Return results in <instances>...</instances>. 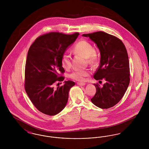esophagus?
Segmentation results:
<instances>
[{"label": "esophagus", "mask_w": 149, "mask_h": 149, "mask_svg": "<svg viewBox=\"0 0 149 149\" xmlns=\"http://www.w3.org/2000/svg\"><path fill=\"white\" fill-rule=\"evenodd\" d=\"M77 84L79 86H84L85 85V83H78Z\"/></svg>", "instance_id": "34e87169"}]
</instances>
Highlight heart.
<instances>
[{
    "label": "heart",
    "instance_id": "b5f03b06",
    "mask_svg": "<svg viewBox=\"0 0 149 149\" xmlns=\"http://www.w3.org/2000/svg\"><path fill=\"white\" fill-rule=\"evenodd\" d=\"M75 54L82 55L86 58L89 64H94L97 60L96 52L92 45L85 40H81L78 42L72 49ZM61 64L65 69H69L71 66V58L70 55L64 54L61 57ZM91 72L88 70H75L72 72L69 77L72 79L80 82L85 81V78L90 75Z\"/></svg>",
    "mask_w": 149,
    "mask_h": 149
}]
</instances>
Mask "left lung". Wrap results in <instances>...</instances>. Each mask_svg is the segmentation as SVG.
<instances>
[{
    "label": "left lung",
    "mask_w": 149,
    "mask_h": 149,
    "mask_svg": "<svg viewBox=\"0 0 149 149\" xmlns=\"http://www.w3.org/2000/svg\"><path fill=\"white\" fill-rule=\"evenodd\" d=\"M82 36L89 37L97 45L100 51V65L94 78L97 80L104 79L106 81L103 87L94 84L96 93L91 101L95 106L102 109L109 108L120 101L130 83V65L127 50L119 38L104 32Z\"/></svg>",
    "instance_id": "left-lung-1"
}]
</instances>
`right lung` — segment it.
Here are the masks:
<instances>
[{"label":"right lung","instance_id":"add662e5","mask_svg":"<svg viewBox=\"0 0 149 149\" xmlns=\"http://www.w3.org/2000/svg\"><path fill=\"white\" fill-rule=\"evenodd\" d=\"M79 33L65 35L51 32L38 37L30 46L25 68V90L32 103L41 112L49 116L60 113L66 106L69 92L75 83L65 81L64 85L53 87L64 77L61 64L63 55L74 42Z\"/></svg>","mask_w":149,"mask_h":149}]
</instances>
